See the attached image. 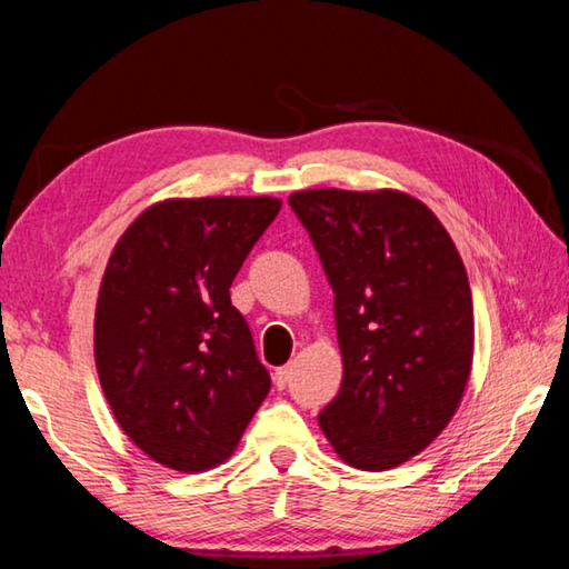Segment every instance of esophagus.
<instances>
[{
  "instance_id": "esophagus-1",
  "label": "esophagus",
  "mask_w": 569,
  "mask_h": 569,
  "mask_svg": "<svg viewBox=\"0 0 569 569\" xmlns=\"http://www.w3.org/2000/svg\"><path fill=\"white\" fill-rule=\"evenodd\" d=\"M273 380H276V387H286V382L291 380V365L278 367L276 375H273Z\"/></svg>"
}]
</instances>
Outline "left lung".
Returning <instances> with one entry per match:
<instances>
[{
	"instance_id": "obj_1",
	"label": "left lung",
	"mask_w": 569,
	"mask_h": 569,
	"mask_svg": "<svg viewBox=\"0 0 569 569\" xmlns=\"http://www.w3.org/2000/svg\"><path fill=\"white\" fill-rule=\"evenodd\" d=\"M333 288L339 395L319 415L341 461L387 471L426 450L473 365L471 286L428 204L400 189L319 187L288 197Z\"/></svg>"
}]
</instances>
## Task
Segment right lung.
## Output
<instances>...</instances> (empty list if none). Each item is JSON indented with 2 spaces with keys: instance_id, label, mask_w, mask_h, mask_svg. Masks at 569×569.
<instances>
[{
  "instance_id": "add662e5",
  "label": "right lung",
  "mask_w": 569,
  "mask_h": 569,
  "mask_svg": "<svg viewBox=\"0 0 569 569\" xmlns=\"http://www.w3.org/2000/svg\"><path fill=\"white\" fill-rule=\"evenodd\" d=\"M278 197H169L108 258L93 351L116 422L151 461L202 473L236 453L270 390L230 286Z\"/></svg>"
}]
</instances>
